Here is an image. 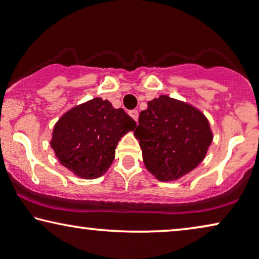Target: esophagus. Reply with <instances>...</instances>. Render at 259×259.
Segmentation results:
<instances>
[{
    "label": "esophagus",
    "mask_w": 259,
    "mask_h": 259,
    "mask_svg": "<svg viewBox=\"0 0 259 259\" xmlns=\"http://www.w3.org/2000/svg\"><path fill=\"white\" fill-rule=\"evenodd\" d=\"M129 115L135 119V121H136V122L138 121V111H137L136 109L130 110V111H129Z\"/></svg>",
    "instance_id": "obj_1"
}]
</instances>
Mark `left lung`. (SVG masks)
<instances>
[{
	"label": "left lung",
	"mask_w": 259,
	"mask_h": 259,
	"mask_svg": "<svg viewBox=\"0 0 259 259\" xmlns=\"http://www.w3.org/2000/svg\"><path fill=\"white\" fill-rule=\"evenodd\" d=\"M135 137L146 168L160 181L181 178L206 157L213 141L209 122L195 107L160 95L141 111Z\"/></svg>",
	"instance_id": "8db88e82"
}]
</instances>
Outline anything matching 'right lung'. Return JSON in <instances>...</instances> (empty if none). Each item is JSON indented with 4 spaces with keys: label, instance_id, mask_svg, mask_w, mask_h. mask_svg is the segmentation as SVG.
<instances>
[{
    "label": "right lung",
    "instance_id": "add662e5",
    "mask_svg": "<svg viewBox=\"0 0 259 259\" xmlns=\"http://www.w3.org/2000/svg\"><path fill=\"white\" fill-rule=\"evenodd\" d=\"M136 128L122 108L95 98L75 106L56 123L51 148L60 164L83 179L105 175L115 158L117 143Z\"/></svg>",
    "mask_w": 259,
    "mask_h": 259
}]
</instances>
